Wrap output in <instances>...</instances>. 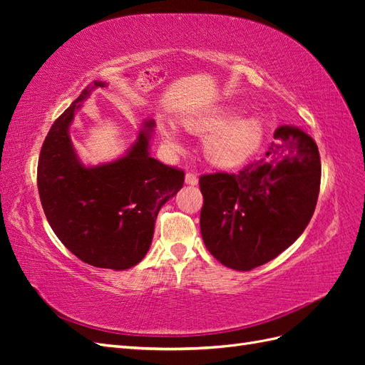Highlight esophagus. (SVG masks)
Wrapping results in <instances>:
<instances>
[{
  "mask_svg": "<svg viewBox=\"0 0 365 365\" xmlns=\"http://www.w3.org/2000/svg\"><path fill=\"white\" fill-rule=\"evenodd\" d=\"M185 184L187 185H196L197 184V176L193 173H185Z\"/></svg>",
  "mask_w": 365,
  "mask_h": 365,
  "instance_id": "1",
  "label": "esophagus"
}]
</instances>
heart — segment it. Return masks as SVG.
I'll return each instance as SVG.
<instances>
[{"instance_id":"heart-1","label":"heart","mask_w":365,"mask_h":365,"mask_svg":"<svg viewBox=\"0 0 365 365\" xmlns=\"http://www.w3.org/2000/svg\"><path fill=\"white\" fill-rule=\"evenodd\" d=\"M233 105L210 108L204 113L187 115L182 126L190 134L205 137L204 157L217 169H235L247 163L263 141V125L256 115H240ZM164 145L172 150L181 149V141L172 123H160Z\"/></svg>"}]
</instances>
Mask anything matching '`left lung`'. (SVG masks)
Masks as SVG:
<instances>
[{"label": "left lung", "instance_id": "obj_1", "mask_svg": "<svg viewBox=\"0 0 365 365\" xmlns=\"http://www.w3.org/2000/svg\"><path fill=\"white\" fill-rule=\"evenodd\" d=\"M267 157L239 173L200 178L201 235L212 256L236 271L272 260L302 236L318 200L322 163L315 141L283 125Z\"/></svg>", "mask_w": 365, "mask_h": 365}]
</instances>
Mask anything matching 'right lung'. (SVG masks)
Masks as SVG:
<instances>
[{
	"label": "right lung",
	"instance_id": "obj_1",
	"mask_svg": "<svg viewBox=\"0 0 365 365\" xmlns=\"http://www.w3.org/2000/svg\"><path fill=\"white\" fill-rule=\"evenodd\" d=\"M105 86L94 81L53 123L41 149L38 190L54 235L76 257L123 271L148 254L158 212L181 190L184 172L149 155L152 118L143 121L125 155L98 165L81 161L70 126L82 102Z\"/></svg>",
	"mask_w": 365,
	"mask_h": 365
}]
</instances>
